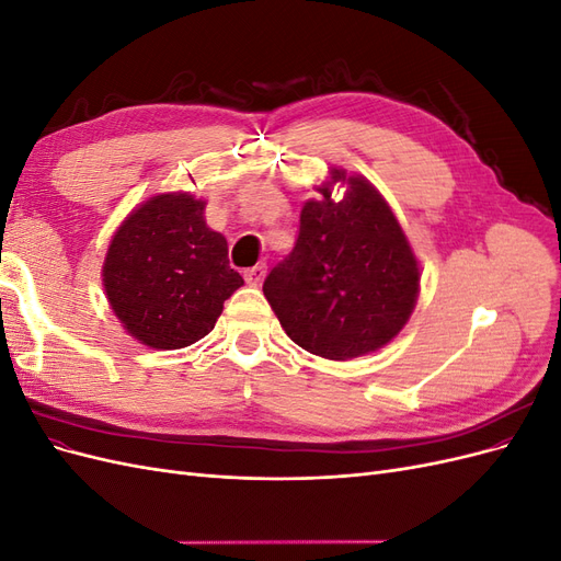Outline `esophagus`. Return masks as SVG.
<instances>
[{
  "label": "esophagus",
  "mask_w": 561,
  "mask_h": 561,
  "mask_svg": "<svg viewBox=\"0 0 561 561\" xmlns=\"http://www.w3.org/2000/svg\"><path fill=\"white\" fill-rule=\"evenodd\" d=\"M243 276H245V280H248L250 285H260V283L264 280V276H266V266H264V264L250 266V268L243 271Z\"/></svg>",
  "instance_id": "1"
}]
</instances>
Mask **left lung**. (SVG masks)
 <instances>
[{"label":"left lung","instance_id":"1","mask_svg":"<svg viewBox=\"0 0 561 561\" xmlns=\"http://www.w3.org/2000/svg\"><path fill=\"white\" fill-rule=\"evenodd\" d=\"M299 215L293 252L271 268L264 297L297 346L328 360H351L386 346L410 320L419 264L383 196L360 175L332 168ZM347 184L331 198V184Z\"/></svg>","mask_w":561,"mask_h":561}]
</instances>
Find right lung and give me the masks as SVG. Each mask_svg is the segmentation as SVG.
<instances>
[{
    "mask_svg": "<svg viewBox=\"0 0 561 561\" xmlns=\"http://www.w3.org/2000/svg\"><path fill=\"white\" fill-rule=\"evenodd\" d=\"M206 201L159 194L116 229L103 264L114 316L140 344L184 348L206 336L243 278L222 233L206 225Z\"/></svg>",
    "mask_w": 561,
    "mask_h": 561,
    "instance_id": "obj_1",
    "label": "right lung"
}]
</instances>
